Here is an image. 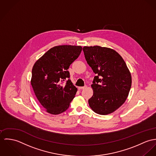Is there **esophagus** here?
Returning a JSON list of instances; mask_svg holds the SVG:
<instances>
[{"label": "esophagus", "mask_w": 156, "mask_h": 156, "mask_svg": "<svg viewBox=\"0 0 156 156\" xmlns=\"http://www.w3.org/2000/svg\"><path fill=\"white\" fill-rule=\"evenodd\" d=\"M86 86L84 87H78V88H79V89H80V90H83V89L86 88Z\"/></svg>", "instance_id": "obj_1"}]
</instances>
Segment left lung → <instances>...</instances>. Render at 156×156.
Wrapping results in <instances>:
<instances>
[{"instance_id":"obj_1","label":"left lung","mask_w":156,"mask_h":156,"mask_svg":"<svg viewBox=\"0 0 156 156\" xmlns=\"http://www.w3.org/2000/svg\"><path fill=\"white\" fill-rule=\"evenodd\" d=\"M87 63L95 76L91 86L93 95L88 100L91 109L100 115L114 112L129 95L132 76L125 62L115 50L100 46L84 47Z\"/></svg>"}]
</instances>
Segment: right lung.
I'll list each match as a JSON object with an SVG mask.
<instances>
[{"label": "right lung", "instance_id": "1", "mask_svg": "<svg viewBox=\"0 0 156 156\" xmlns=\"http://www.w3.org/2000/svg\"><path fill=\"white\" fill-rule=\"evenodd\" d=\"M81 51V46H55L35 62L30 82L37 100L47 112L57 115L69 108L77 88L71 82L68 70Z\"/></svg>", "mask_w": 156, "mask_h": 156}]
</instances>
